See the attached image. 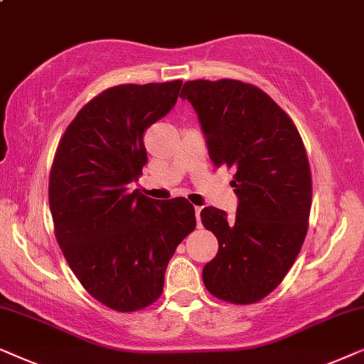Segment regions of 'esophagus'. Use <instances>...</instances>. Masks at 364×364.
I'll return each instance as SVG.
<instances>
[{
  "mask_svg": "<svg viewBox=\"0 0 364 364\" xmlns=\"http://www.w3.org/2000/svg\"><path fill=\"white\" fill-rule=\"evenodd\" d=\"M201 210H203V208H200V206H196V208H195V215H196L198 226H200V221H201Z\"/></svg>",
  "mask_w": 364,
  "mask_h": 364,
  "instance_id": "esophagus-1",
  "label": "esophagus"
}]
</instances>
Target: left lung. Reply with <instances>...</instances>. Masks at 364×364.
Wrapping results in <instances>:
<instances>
[{
    "mask_svg": "<svg viewBox=\"0 0 364 364\" xmlns=\"http://www.w3.org/2000/svg\"><path fill=\"white\" fill-rule=\"evenodd\" d=\"M200 118L215 166L235 169V220L215 206L201 223L218 238L203 268L213 296L251 304L273 291L306 238L311 171L291 118L264 91L238 80L186 81L181 90Z\"/></svg>",
    "mask_w": 364,
    "mask_h": 364,
    "instance_id": "obj_1",
    "label": "left lung"
}]
</instances>
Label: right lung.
<instances>
[{
	"label": "right lung",
	"mask_w": 364,
	"mask_h": 364,
	"mask_svg": "<svg viewBox=\"0 0 364 364\" xmlns=\"http://www.w3.org/2000/svg\"><path fill=\"white\" fill-rule=\"evenodd\" d=\"M181 83L105 90L58 144L48 190L58 245L86 291L114 311H138L161 296L169 259L196 228L185 198L129 191L148 161L144 132L171 111Z\"/></svg>",
	"instance_id": "1"
}]
</instances>
